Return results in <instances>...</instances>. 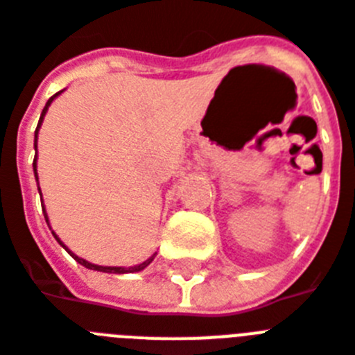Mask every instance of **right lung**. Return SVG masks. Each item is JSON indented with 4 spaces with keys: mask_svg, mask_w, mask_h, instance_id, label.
Listing matches in <instances>:
<instances>
[{
    "mask_svg": "<svg viewBox=\"0 0 355 355\" xmlns=\"http://www.w3.org/2000/svg\"><path fill=\"white\" fill-rule=\"evenodd\" d=\"M61 94V92H58V94L55 95H52V97H50L49 99V103H46V106H44L43 108V113H41V117H40V122H37V128H35V150H37V132H40V126H41V122H43V117H44V113H46V110H49V106H50V103H52L53 101V97H58V95ZM34 171H35V159H34ZM35 178H37V173H35ZM40 195H41V189H40ZM43 213H44V207H43ZM44 218H46V213H44ZM46 223H49V218H46ZM52 234L53 236H55V233H53L52 231ZM55 240H58L59 243H61L62 245V242L61 240H59L58 236H55ZM64 247V245H62ZM64 249H67V247H64ZM68 251V249H67ZM70 252V251H68ZM71 254V252H70ZM73 256V258H76L77 261H79V263L81 265H85L86 269H92V270H103V272H113V274H124V272H139V270H142L144 269V267H148V265L151 263V261H153V258H155V254L151 256V258H148V260L146 261H142L141 265H133V267H101V265H94V263H90V261H86V260H83V258H77L76 254H71Z\"/></svg>",
    "mask_w": 355,
    "mask_h": 355,
    "instance_id": "right-lung-1",
    "label": "right lung"
}]
</instances>
